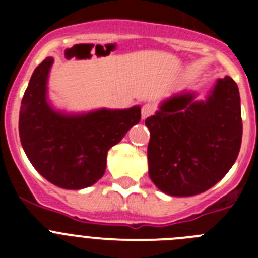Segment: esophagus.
Masks as SVG:
<instances>
[{"mask_svg": "<svg viewBox=\"0 0 258 258\" xmlns=\"http://www.w3.org/2000/svg\"><path fill=\"white\" fill-rule=\"evenodd\" d=\"M156 108L152 103H146L142 106V118H147L149 116L154 115Z\"/></svg>", "mask_w": 258, "mask_h": 258, "instance_id": "obj_1", "label": "esophagus"}]
</instances>
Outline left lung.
Masks as SVG:
<instances>
[{"mask_svg":"<svg viewBox=\"0 0 258 258\" xmlns=\"http://www.w3.org/2000/svg\"><path fill=\"white\" fill-rule=\"evenodd\" d=\"M175 95L146 118L149 174L172 197L198 195L225 177L241 145L240 95L231 77L220 79L206 102Z\"/></svg>","mask_w":258,"mask_h":258,"instance_id":"left-lung-1","label":"left lung"}]
</instances>
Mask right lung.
Instances as JSON below:
<instances>
[{
    "label": "right lung",
    "instance_id": "right-lung-1",
    "mask_svg": "<svg viewBox=\"0 0 258 258\" xmlns=\"http://www.w3.org/2000/svg\"><path fill=\"white\" fill-rule=\"evenodd\" d=\"M54 59L41 61L22 99L19 136L24 152L42 177L58 187L80 190L106 170L107 152L141 120L138 106L63 115L46 102L47 75Z\"/></svg>",
    "mask_w": 258,
    "mask_h": 258
}]
</instances>
